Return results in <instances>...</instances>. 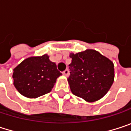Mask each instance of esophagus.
<instances>
[{
    "label": "esophagus",
    "instance_id": "obj_1",
    "mask_svg": "<svg viewBox=\"0 0 131 131\" xmlns=\"http://www.w3.org/2000/svg\"><path fill=\"white\" fill-rule=\"evenodd\" d=\"M63 74H64L65 77H67V76L69 75V70H65L63 72Z\"/></svg>",
    "mask_w": 131,
    "mask_h": 131
}]
</instances>
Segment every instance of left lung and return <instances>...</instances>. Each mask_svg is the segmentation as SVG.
Segmentation results:
<instances>
[{
    "label": "left lung",
    "instance_id": "obj_1",
    "mask_svg": "<svg viewBox=\"0 0 131 131\" xmlns=\"http://www.w3.org/2000/svg\"><path fill=\"white\" fill-rule=\"evenodd\" d=\"M70 57L67 80L72 93L89 102L102 99L114 82L113 62L92 49L70 53Z\"/></svg>",
    "mask_w": 131,
    "mask_h": 131
}]
</instances>
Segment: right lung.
Segmentation results:
<instances>
[{
  "instance_id": "1",
  "label": "right lung",
  "mask_w": 131,
  "mask_h": 131,
  "mask_svg": "<svg viewBox=\"0 0 131 131\" xmlns=\"http://www.w3.org/2000/svg\"><path fill=\"white\" fill-rule=\"evenodd\" d=\"M61 75L47 54L30 57L13 69V84L21 95L36 99L51 91Z\"/></svg>"
}]
</instances>
